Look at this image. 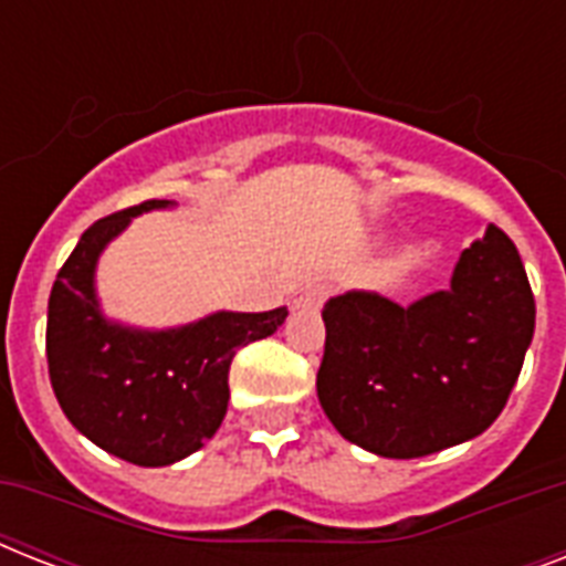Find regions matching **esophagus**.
<instances>
[{
	"label": "esophagus",
	"mask_w": 566,
	"mask_h": 566,
	"mask_svg": "<svg viewBox=\"0 0 566 566\" xmlns=\"http://www.w3.org/2000/svg\"><path fill=\"white\" fill-rule=\"evenodd\" d=\"M328 287L326 284H311V287H305V291L300 293V300H296V308L302 311H317L323 302L328 300Z\"/></svg>",
	"instance_id": "obj_1"
}]
</instances>
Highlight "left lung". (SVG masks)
I'll use <instances>...</instances> for the list:
<instances>
[{"mask_svg": "<svg viewBox=\"0 0 566 566\" xmlns=\"http://www.w3.org/2000/svg\"><path fill=\"white\" fill-rule=\"evenodd\" d=\"M323 323L317 396L332 426L381 458H422L500 417L535 335V296L517 247L488 226L447 291L411 305L346 291Z\"/></svg>", "mask_w": 566, "mask_h": 566, "instance_id": "8db88e82", "label": "left lung"}]
</instances>
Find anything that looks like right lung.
<instances>
[{
  "label": "right lung",
  "mask_w": 566,
  "mask_h": 566,
  "mask_svg": "<svg viewBox=\"0 0 566 566\" xmlns=\"http://www.w3.org/2000/svg\"><path fill=\"white\" fill-rule=\"evenodd\" d=\"M176 202L149 199L93 222L61 266L46 317V361L61 411L96 447L137 467L193 455L229 408V367L240 346L270 337L287 308L213 311L170 328L105 317L96 264L128 222Z\"/></svg>",
  "instance_id": "add662e5"
}]
</instances>
